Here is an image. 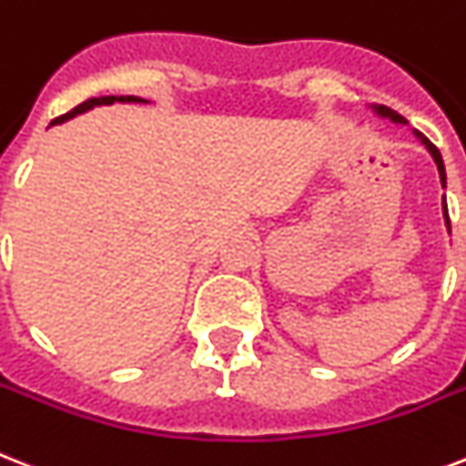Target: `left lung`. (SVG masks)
<instances>
[{
    "label": "left lung",
    "mask_w": 466,
    "mask_h": 466,
    "mask_svg": "<svg viewBox=\"0 0 466 466\" xmlns=\"http://www.w3.org/2000/svg\"><path fill=\"white\" fill-rule=\"evenodd\" d=\"M378 112V115L380 116H388V119H392V122H397V124H407V119H404L402 115H397L395 109H390V107H385V105H378V107H373ZM419 138H421V143L426 147H429V153L433 155V160H436V165H438V174H441V181H442V188H445V165H442V157H441V150H438L436 146H433V143L429 141V138H426V136H421V134H417ZM442 213H445V225H448V229H450V215H448V206H445V203H442Z\"/></svg>",
    "instance_id": "left-lung-1"
}]
</instances>
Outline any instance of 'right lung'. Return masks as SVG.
Segmentation results:
<instances>
[{
	"mask_svg": "<svg viewBox=\"0 0 466 466\" xmlns=\"http://www.w3.org/2000/svg\"><path fill=\"white\" fill-rule=\"evenodd\" d=\"M143 102L141 97H134V96H107V97H90V100H86V102H81V105H78V107H74L71 109V112H66V115H62V116H56V119H52V127H55V124H62V122H66V119H71V116H76V115H81V112H88V109H93L96 107V105H112V102Z\"/></svg>",
	"mask_w": 466,
	"mask_h": 466,
	"instance_id": "1",
	"label": "right lung"
}]
</instances>
